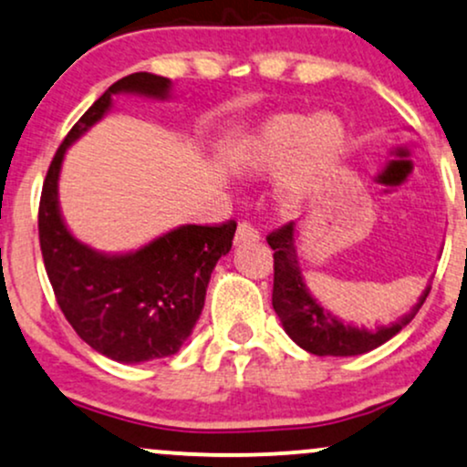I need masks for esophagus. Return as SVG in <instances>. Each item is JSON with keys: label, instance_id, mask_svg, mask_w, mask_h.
<instances>
[{"label": "esophagus", "instance_id": "1", "mask_svg": "<svg viewBox=\"0 0 467 467\" xmlns=\"http://www.w3.org/2000/svg\"><path fill=\"white\" fill-rule=\"evenodd\" d=\"M261 239V234H258V230L254 226H250V223H239L237 228V234H234V244H245V241H258Z\"/></svg>", "mask_w": 467, "mask_h": 467}]
</instances>
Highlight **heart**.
<instances>
[{
    "instance_id": "heart-1",
    "label": "heart",
    "mask_w": 467,
    "mask_h": 467,
    "mask_svg": "<svg viewBox=\"0 0 467 467\" xmlns=\"http://www.w3.org/2000/svg\"><path fill=\"white\" fill-rule=\"evenodd\" d=\"M346 145L348 128L333 112H283L241 139L233 165L248 178L278 173L274 198L280 209L294 213L333 173Z\"/></svg>"
}]
</instances>
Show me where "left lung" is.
Segmentation results:
<instances>
[{
	"label": "left lung",
	"mask_w": 467,
	"mask_h": 467,
	"mask_svg": "<svg viewBox=\"0 0 467 467\" xmlns=\"http://www.w3.org/2000/svg\"><path fill=\"white\" fill-rule=\"evenodd\" d=\"M267 244L274 250V311L280 317L285 333L311 355L357 357L383 346L411 322L431 291V285H426L411 311L391 324L365 328L333 316L308 291L297 261L294 222L269 234Z\"/></svg>",
	"instance_id": "1"
}]
</instances>
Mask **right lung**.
Instances as JSON below:
<instances>
[{
  "instance_id": "right-lung-1",
  "label": "right lung",
  "mask_w": 467,
  "mask_h": 467,
  "mask_svg": "<svg viewBox=\"0 0 467 467\" xmlns=\"http://www.w3.org/2000/svg\"><path fill=\"white\" fill-rule=\"evenodd\" d=\"M115 95L165 102L171 80L148 71L121 78L78 119L45 176L38 239L56 300L80 339L117 363H145L176 355L193 333L211 274L233 248L237 223H184L128 252L95 250L71 233L58 200L65 154L109 115Z\"/></svg>"
}]
</instances>
